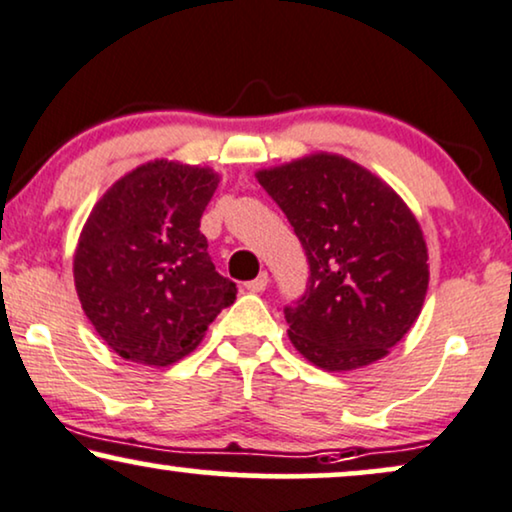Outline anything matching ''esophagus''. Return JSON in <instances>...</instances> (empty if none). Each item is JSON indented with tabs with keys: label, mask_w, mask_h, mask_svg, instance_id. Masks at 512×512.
<instances>
[{
	"label": "esophagus",
	"mask_w": 512,
	"mask_h": 512,
	"mask_svg": "<svg viewBox=\"0 0 512 512\" xmlns=\"http://www.w3.org/2000/svg\"><path fill=\"white\" fill-rule=\"evenodd\" d=\"M269 285V276L267 274H260L257 278H252V281L245 283V290L248 292H262L264 288Z\"/></svg>",
	"instance_id": "34e87169"
}]
</instances>
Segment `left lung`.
<instances>
[{
	"label": "left lung",
	"mask_w": 512,
	"mask_h": 512,
	"mask_svg": "<svg viewBox=\"0 0 512 512\" xmlns=\"http://www.w3.org/2000/svg\"><path fill=\"white\" fill-rule=\"evenodd\" d=\"M309 260L304 295L283 309L290 342L316 367L384 358L419 318L428 252L419 222L379 177L337 154L260 170Z\"/></svg>",
	"instance_id": "8db88e82"
}]
</instances>
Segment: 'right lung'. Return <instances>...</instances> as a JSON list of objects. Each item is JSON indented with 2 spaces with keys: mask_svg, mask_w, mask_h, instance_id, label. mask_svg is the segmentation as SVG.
Segmentation results:
<instances>
[{
  "mask_svg": "<svg viewBox=\"0 0 512 512\" xmlns=\"http://www.w3.org/2000/svg\"><path fill=\"white\" fill-rule=\"evenodd\" d=\"M213 170L152 161L107 189L74 252V285L95 332L121 358L170 365L192 353L236 283L220 276L201 234Z\"/></svg>",
  "mask_w": 512,
  "mask_h": 512,
  "instance_id": "1",
  "label": "right lung"
}]
</instances>
